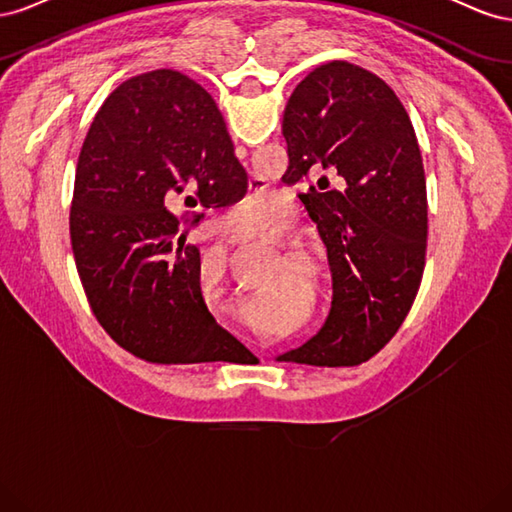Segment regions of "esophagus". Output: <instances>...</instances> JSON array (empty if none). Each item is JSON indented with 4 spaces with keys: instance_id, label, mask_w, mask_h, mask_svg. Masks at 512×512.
I'll return each mask as SVG.
<instances>
[{
    "instance_id": "34e87169",
    "label": "esophagus",
    "mask_w": 512,
    "mask_h": 512,
    "mask_svg": "<svg viewBox=\"0 0 512 512\" xmlns=\"http://www.w3.org/2000/svg\"><path fill=\"white\" fill-rule=\"evenodd\" d=\"M237 153H241V156H243V153H245V147H237Z\"/></svg>"
}]
</instances>
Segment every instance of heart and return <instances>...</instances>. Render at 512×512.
Listing matches in <instances>:
<instances>
[{
  "label": "heart",
  "mask_w": 512,
  "mask_h": 512,
  "mask_svg": "<svg viewBox=\"0 0 512 512\" xmlns=\"http://www.w3.org/2000/svg\"><path fill=\"white\" fill-rule=\"evenodd\" d=\"M237 215L241 218V222L254 232L271 230L273 226H277V207L273 203V198H265V196L245 198L237 209Z\"/></svg>",
  "instance_id": "heart-1"
}]
</instances>
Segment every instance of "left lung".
<instances>
[{
    "mask_svg": "<svg viewBox=\"0 0 512 512\" xmlns=\"http://www.w3.org/2000/svg\"><path fill=\"white\" fill-rule=\"evenodd\" d=\"M282 134L284 183L324 170L337 175L344 190L309 185L301 194L327 247L333 303L324 327L280 359L361 365L391 342L423 280L427 188L412 121L380 76L329 61L294 87Z\"/></svg>",
    "mask_w": 512,
    "mask_h": 512,
    "instance_id": "8db88e82",
    "label": "left lung"
}]
</instances>
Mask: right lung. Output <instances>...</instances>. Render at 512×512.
Listing matches in <instances>:
<instances>
[{"label": "right lung", "instance_id": "1", "mask_svg": "<svg viewBox=\"0 0 512 512\" xmlns=\"http://www.w3.org/2000/svg\"><path fill=\"white\" fill-rule=\"evenodd\" d=\"M247 192L218 104L190 76H132L91 121L70 209V241L91 312L136 359L243 363L252 356L209 314L200 252L185 241L203 213Z\"/></svg>", "mask_w": 512, "mask_h": 512}]
</instances>
